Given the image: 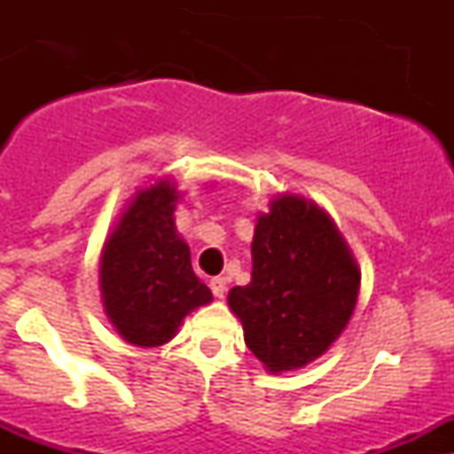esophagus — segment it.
Wrapping results in <instances>:
<instances>
[{"label":"esophagus","mask_w":454,"mask_h":454,"mask_svg":"<svg viewBox=\"0 0 454 454\" xmlns=\"http://www.w3.org/2000/svg\"><path fill=\"white\" fill-rule=\"evenodd\" d=\"M210 290H213V294L217 296V299H223V294H226V278L223 277L210 278Z\"/></svg>","instance_id":"1"}]
</instances>
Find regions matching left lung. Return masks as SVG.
Masks as SVG:
<instances>
[{"mask_svg":"<svg viewBox=\"0 0 454 454\" xmlns=\"http://www.w3.org/2000/svg\"><path fill=\"white\" fill-rule=\"evenodd\" d=\"M360 272L332 219L283 195L261 215L253 278L228 292L248 349L270 371L303 367L329 349L354 314Z\"/></svg>","mask_w":454,"mask_h":454,"instance_id":"1","label":"left lung"}]
</instances>
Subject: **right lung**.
Instances as JSON below:
<instances>
[{
  "instance_id": "add662e5",
  "label": "right lung",
  "mask_w": 454,
  "mask_h": 454,
  "mask_svg": "<svg viewBox=\"0 0 454 454\" xmlns=\"http://www.w3.org/2000/svg\"><path fill=\"white\" fill-rule=\"evenodd\" d=\"M176 200L168 182L140 191L100 256L107 316L127 342L140 347L171 340L184 316L213 299L195 277L189 246L176 232Z\"/></svg>"
}]
</instances>
